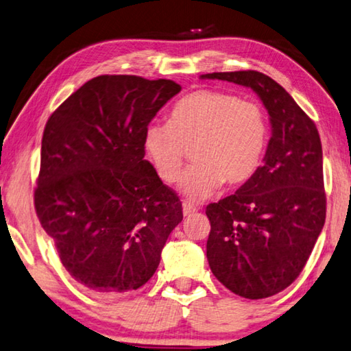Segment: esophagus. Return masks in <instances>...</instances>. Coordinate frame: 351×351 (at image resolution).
<instances>
[{
  "mask_svg": "<svg viewBox=\"0 0 351 351\" xmlns=\"http://www.w3.org/2000/svg\"><path fill=\"white\" fill-rule=\"evenodd\" d=\"M196 212H197V208L195 206H192V204H187V202L182 204V213H184V216H192Z\"/></svg>",
  "mask_w": 351,
  "mask_h": 351,
  "instance_id": "obj_1",
  "label": "esophagus"
}]
</instances>
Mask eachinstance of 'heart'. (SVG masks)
Wrapping results in <instances>:
<instances>
[{"instance_id":"heart-1","label":"heart","mask_w":351,"mask_h":351,"mask_svg":"<svg viewBox=\"0 0 351 351\" xmlns=\"http://www.w3.org/2000/svg\"><path fill=\"white\" fill-rule=\"evenodd\" d=\"M269 138V118L258 103L204 88L178 101L169 124L149 125L143 144L165 184L180 178L189 149L193 164L180 187L189 199L201 201L222 182L238 187L250 181L264 161Z\"/></svg>"}]
</instances>
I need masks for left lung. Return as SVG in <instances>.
Returning <instances> with one entry per match:
<instances>
[{
    "instance_id": "obj_1",
    "label": "left lung",
    "mask_w": 351,
    "mask_h": 351,
    "mask_svg": "<svg viewBox=\"0 0 351 351\" xmlns=\"http://www.w3.org/2000/svg\"><path fill=\"white\" fill-rule=\"evenodd\" d=\"M250 87L269 112L271 138L250 181L207 206V259L216 279L234 295L264 299L302 271L326 222L322 145L313 121L275 80L254 70L215 72Z\"/></svg>"
}]
</instances>
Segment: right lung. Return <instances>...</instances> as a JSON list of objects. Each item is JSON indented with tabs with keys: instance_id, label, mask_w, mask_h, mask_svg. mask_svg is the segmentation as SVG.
Segmentation results:
<instances>
[{
	"instance_id": "1",
	"label": "right lung",
	"mask_w": 351,
	"mask_h": 351,
	"mask_svg": "<svg viewBox=\"0 0 351 351\" xmlns=\"http://www.w3.org/2000/svg\"><path fill=\"white\" fill-rule=\"evenodd\" d=\"M181 92L170 80L101 75L49 118L35 210L66 270L101 296L138 290L156 271L182 204L147 159L144 132Z\"/></svg>"
}]
</instances>
